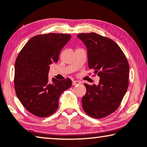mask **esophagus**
Wrapping results in <instances>:
<instances>
[{
	"mask_svg": "<svg viewBox=\"0 0 147 147\" xmlns=\"http://www.w3.org/2000/svg\"><path fill=\"white\" fill-rule=\"evenodd\" d=\"M80 84V81H78V80H74L73 82V86H76V85H79Z\"/></svg>",
	"mask_w": 147,
	"mask_h": 147,
	"instance_id": "1",
	"label": "esophagus"
}]
</instances>
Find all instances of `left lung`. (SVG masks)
Wrapping results in <instances>:
<instances>
[{
	"label": "left lung",
	"mask_w": 147,
	"mask_h": 147,
	"mask_svg": "<svg viewBox=\"0 0 147 147\" xmlns=\"http://www.w3.org/2000/svg\"><path fill=\"white\" fill-rule=\"evenodd\" d=\"M85 44L88 66L99 76L98 85L84 84L82 99L85 113L94 118L111 115L118 108L127 92L129 67L124 53L115 41L95 32L80 33Z\"/></svg>",
	"instance_id": "8db88e82"
}]
</instances>
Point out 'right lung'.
Segmentation results:
<instances>
[{
  "label": "right lung",
  "mask_w": 147,
  "mask_h": 147,
  "mask_svg": "<svg viewBox=\"0 0 147 147\" xmlns=\"http://www.w3.org/2000/svg\"><path fill=\"white\" fill-rule=\"evenodd\" d=\"M71 36L49 33L32 37L16 59L14 84L18 98L28 111L38 117H46L55 112L59 96L71 87L67 78L48 79L50 65L57 62L62 48Z\"/></svg>",
  "instance_id": "obj_1"
}]
</instances>
